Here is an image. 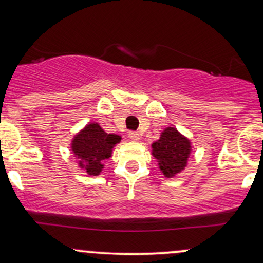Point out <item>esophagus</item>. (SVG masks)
Returning <instances> with one entry per match:
<instances>
[{
  "label": "esophagus",
  "mask_w": 263,
  "mask_h": 263,
  "mask_svg": "<svg viewBox=\"0 0 263 263\" xmlns=\"http://www.w3.org/2000/svg\"><path fill=\"white\" fill-rule=\"evenodd\" d=\"M128 137H129V140L134 141V142H138V141H140V135H138V132L131 131L128 134Z\"/></svg>",
  "instance_id": "esophagus-1"
}]
</instances>
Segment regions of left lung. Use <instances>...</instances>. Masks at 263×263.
Masks as SVG:
<instances>
[{"mask_svg":"<svg viewBox=\"0 0 263 263\" xmlns=\"http://www.w3.org/2000/svg\"><path fill=\"white\" fill-rule=\"evenodd\" d=\"M151 147L158 168L167 178L175 177L186 168L192 152L191 140L172 126L166 127Z\"/></svg>","mask_w":263,"mask_h":263,"instance_id":"obj_1","label":"left lung"}]
</instances>
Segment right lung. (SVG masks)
I'll return each instance as SVG.
<instances>
[{
	"label": "right lung",
	"mask_w": 263,
	"mask_h": 263,
	"mask_svg": "<svg viewBox=\"0 0 263 263\" xmlns=\"http://www.w3.org/2000/svg\"><path fill=\"white\" fill-rule=\"evenodd\" d=\"M121 142L120 135L107 134L97 122H89L71 141V152L81 170L89 176L102 172L103 161L112 156V149Z\"/></svg>",
	"instance_id": "obj_1"
}]
</instances>
